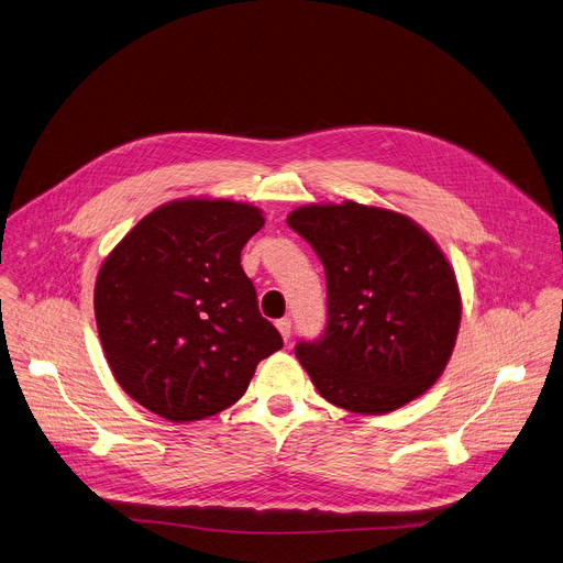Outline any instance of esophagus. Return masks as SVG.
<instances>
[{
	"instance_id": "34e87169",
	"label": "esophagus",
	"mask_w": 563,
	"mask_h": 563,
	"mask_svg": "<svg viewBox=\"0 0 563 563\" xmlns=\"http://www.w3.org/2000/svg\"><path fill=\"white\" fill-rule=\"evenodd\" d=\"M276 328H278V332H280V336L285 339V341H289V336H291V321L285 317V319H278L276 321Z\"/></svg>"
}]
</instances>
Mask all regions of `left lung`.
<instances>
[{
    "label": "left lung",
    "mask_w": 563,
    "mask_h": 563,
    "mask_svg": "<svg viewBox=\"0 0 563 563\" xmlns=\"http://www.w3.org/2000/svg\"><path fill=\"white\" fill-rule=\"evenodd\" d=\"M287 224L325 269L328 323L296 356L330 404L384 416L442 375L460 328L455 274L433 238L395 211L310 203Z\"/></svg>",
    "instance_id": "8db88e82"
}]
</instances>
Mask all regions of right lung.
Wrapping results in <instances>:
<instances>
[{
  "instance_id": "obj_1",
  "label": "right lung",
  "mask_w": 563,
  "mask_h": 563,
  "mask_svg": "<svg viewBox=\"0 0 563 563\" xmlns=\"http://www.w3.org/2000/svg\"><path fill=\"white\" fill-rule=\"evenodd\" d=\"M265 224L231 199H177L147 213L108 255L93 289L106 360L121 388L173 422L235 404L283 347L240 253Z\"/></svg>"
}]
</instances>
